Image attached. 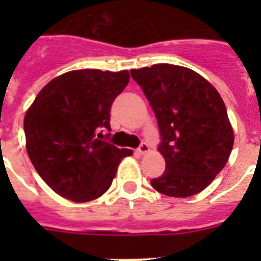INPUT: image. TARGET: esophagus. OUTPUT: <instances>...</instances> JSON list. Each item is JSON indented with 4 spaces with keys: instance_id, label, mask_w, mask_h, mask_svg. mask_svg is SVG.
<instances>
[{
    "instance_id": "obj_1",
    "label": "esophagus",
    "mask_w": 261,
    "mask_h": 261,
    "mask_svg": "<svg viewBox=\"0 0 261 261\" xmlns=\"http://www.w3.org/2000/svg\"><path fill=\"white\" fill-rule=\"evenodd\" d=\"M137 151H138L139 154H145V153L149 151V145H147L146 142H142L141 145H139L138 149H137Z\"/></svg>"
}]
</instances>
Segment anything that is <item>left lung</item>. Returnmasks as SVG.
I'll return each instance as SVG.
<instances>
[{"mask_svg":"<svg viewBox=\"0 0 261 261\" xmlns=\"http://www.w3.org/2000/svg\"><path fill=\"white\" fill-rule=\"evenodd\" d=\"M130 73L154 111L167 163L151 186L173 198L199 194L226 165L234 143L222 97L187 67L159 63Z\"/></svg>","mask_w":261,"mask_h":261,"instance_id":"obj_1","label":"left lung"}]
</instances>
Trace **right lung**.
I'll return each instance as SVG.
<instances>
[{
	"instance_id": "right-lung-1",
	"label": "right lung",
	"mask_w": 261,
	"mask_h": 261,
	"mask_svg": "<svg viewBox=\"0 0 261 261\" xmlns=\"http://www.w3.org/2000/svg\"><path fill=\"white\" fill-rule=\"evenodd\" d=\"M128 80L127 70L67 71L51 80L27 111L28 157L63 198L77 203L97 199L111 187L122 159L133 154L102 139V130L111 131V106Z\"/></svg>"
}]
</instances>
